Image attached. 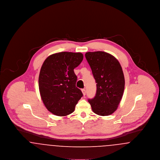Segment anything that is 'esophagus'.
I'll use <instances>...</instances> for the list:
<instances>
[{
  "instance_id": "esophagus-1",
  "label": "esophagus",
  "mask_w": 160,
  "mask_h": 160,
  "mask_svg": "<svg viewBox=\"0 0 160 160\" xmlns=\"http://www.w3.org/2000/svg\"><path fill=\"white\" fill-rule=\"evenodd\" d=\"M82 93H83L84 96H85V95H86V90L84 89H82Z\"/></svg>"
}]
</instances>
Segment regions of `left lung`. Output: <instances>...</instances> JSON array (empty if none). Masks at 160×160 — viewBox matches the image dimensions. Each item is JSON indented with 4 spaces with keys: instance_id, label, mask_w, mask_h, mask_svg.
Masks as SVG:
<instances>
[{
    "instance_id": "left-lung-1",
    "label": "left lung",
    "mask_w": 160,
    "mask_h": 160,
    "mask_svg": "<svg viewBox=\"0 0 160 160\" xmlns=\"http://www.w3.org/2000/svg\"><path fill=\"white\" fill-rule=\"evenodd\" d=\"M85 57L97 83L96 95L88 102L95 113L110 115L118 108L124 91L121 64L113 56L104 52H87Z\"/></svg>"
}]
</instances>
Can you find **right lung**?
I'll list each match as a JSON object with an SVG mask.
<instances>
[{
  "mask_svg": "<svg viewBox=\"0 0 160 160\" xmlns=\"http://www.w3.org/2000/svg\"><path fill=\"white\" fill-rule=\"evenodd\" d=\"M81 53L60 52L49 56L40 70L38 83L41 99L52 113L65 116L72 113L83 97L76 86L74 69L83 61Z\"/></svg>",
  "mask_w": 160,
  "mask_h": 160,
  "instance_id": "1",
  "label": "right lung"
}]
</instances>
